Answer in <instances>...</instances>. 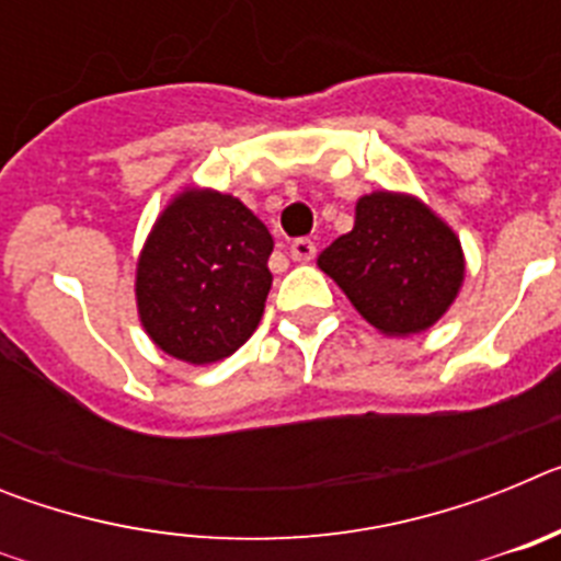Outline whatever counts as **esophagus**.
Segmentation results:
<instances>
[{
	"label": "esophagus",
	"instance_id": "34e87169",
	"mask_svg": "<svg viewBox=\"0 0 561 561\" xmlns=\"http://www.w3.org/2000/svg\"><path fill=\"white\" fill-rule=\"evenodd\" d=\"M289 252H291V257H295V261H314V255H317V244L314 241H311V238H295V241H291V247H289Z\"/></svg>",
	"mask_w": 561,
	"mask_h": 561
}]
</instances>
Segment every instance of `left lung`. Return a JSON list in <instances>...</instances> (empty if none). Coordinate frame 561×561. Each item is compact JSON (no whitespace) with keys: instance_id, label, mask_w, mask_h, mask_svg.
Masks as SVG:
<instances>
[{"instance_id":"obj_1","label":"left lung","mask_w":561,"mask_h":561,"mask_svg":"<svg viewBox=\"0 0 561 561\" xmlns=\"http://www.w3.org/2000/svg\"><path fill=\"white\" fill-rule=\"evenodd\" d=\"M317 264L370 325L401 336L430 329L463 280L455 232L421 202L388 191L362 196L354 230Z\"/></svg>"}]
</instances>
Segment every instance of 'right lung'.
Masks as SVG:
<instances>
[{
  "instance_id": "1",
  "label": "right lung",
  "mask_w": 561,
  "mask_h": 561,
  "mask_svg": "<svg viewBox=\"0 0 561 561\" xmlns=\"http://www.w3.org/2000/svg\"><path fill=\"white\" fill-rule=\"evenodd\" d=\"M270 255V230L238 199L213 191L176 196L137 264V309L148 336L193 365L230 356L261 323Z\"/></svg>"
}]
</instances>
